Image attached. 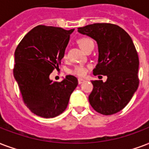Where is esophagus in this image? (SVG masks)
<instances>
[{
  "instance_id": "1",
  "label": "esophagus",
  "mask_w": 149,
  "mask_h": 149,
  "mask_svg": "<svg viewBox=\"0 0 149 149\" xmlns=\"http://www.w3.org/2000/svg\"><path fill=\"white\" fill-rule=\"evenodd\" d=\"M84 82V79H78V84H82V83Z\"/></svg>"
}]
</instances>
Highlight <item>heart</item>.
Masks as SVG:
<instances>
[{"mask_svg": "<svg viewBox=\"0 0 149 149\" xmlns=\"http://www.w3.org/2000/svg\"><path fill=\"white\" fill-rule=\"evenodd\" d=\"M77 43L79 45V47H81L84 51H86L88 47L94 45V41L91 38L87 37L79 38L77 40ZM63 58H66V53H64ZM88 70H89V66H87V65H75L70 70V74L75 75V76H77V77H83L87 74V72H88Z\"/></svg>", "mask_w": 149, "mask_h": 149, "instance_id": "heart-1", "label": "heart"}]
</instances>
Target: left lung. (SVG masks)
<instances>
[{"label": "left lung", "instance_id": "left-lung-1", "mask_svg": "<svg viewBox=\"0 0 149 149\" xmlns=\"http://www.w3.org/2000/svg\"><path fill=\"white\" fill-rule=\"evenodd\" d=\"M78 32L97 41L99 58L93 73L108 77L105 83L91 81L90 104L102 115L115 114L127 105L139 85V58L132 39L119 26L105 22L79 27Z\"/></svg>", "mask_w": 149, "mask_h": 149}]
</instances>
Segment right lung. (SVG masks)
Here are the masks:
<instances>
[{
  "mask_svg": "<svg viewBox=\"0 0 149 149\" xmlns=\"http://www.w3.org/2000/svg\"><path fill=\"white\" fill-rule=\"evenodd\" d=\"M73 30L40 25L22 38L15 49L13 73L22 101L40 117L53 118L64 112L78 84L77 77L71 75L61 82L49 79L53 70L58 69Z\"/></svg>",
  "mask_w": 149,
  "mask_h": 149,
  "instance_id": "1",
  "label": "right lung"
}]
</instances>
